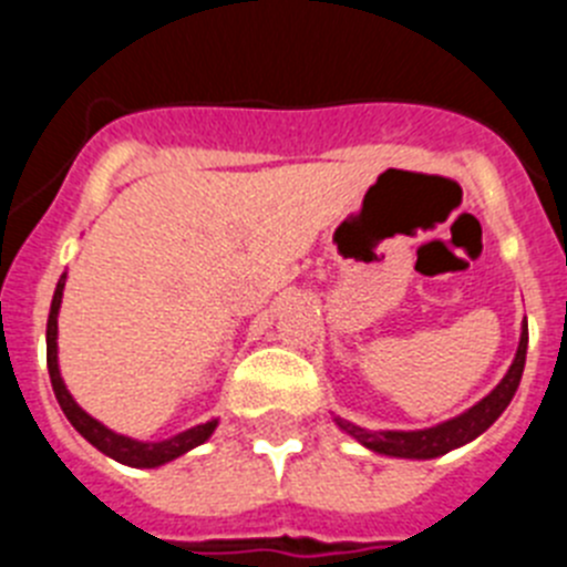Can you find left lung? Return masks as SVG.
<instances>
[{
	"label": "left lung",
	"mask_w": 567,
	"mask_h": 567,
	"mask_svg": "<svg viewBox=\"0 0 567 567\" xmlns=\"http://www.w3.org/2000/svg\"><path fill=\"white\" fill-rule=\"evenodd\" d=\"M525 352H528V323H523V334H519L514 363H511L505 378L497 383V389L491 394H485L477 405H471L468 412L445 420V423L432 425V429H417V432H369V429H360V425L349 423V420L334 417V423H338L346 434H352L360 445H365L369 452L385 454V457L434 460L440 457V454H449L452 449H460V445L480 437V434L508 409L511 398H514L519 380H523Z\"/></svg>",
	"instance_id": "left-lung-1"
}]
</instances>
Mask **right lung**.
<instances>
[{
	"label": "right lung",
	"mask_w": 567,
	"mask_h": 567,
	"mask_svg": "<svg viewBox=\"0 0 567 567\" xmlns=\"http://www.w3.org/2000/svg\"><path fill=\"white\" fill-rule=\"evenodd\" d=\"M64 278H68V275L59 278L56 292H53V303H50V315H48V372H50V383H53V394H56L59 405H62V412L64 417L70 420V425H73V429H76L90 445H96L99 452L113 457L115 463L133 465V468H158V465L187 454L189 449H195V445L207 443V440L213 437L218 420L195 425V429H187V432L175 434V437L158 440V443H144V440H133V437H124V434L110 432L107 425L99 423L96 417H90L82 405L73 400V394H70L68 385H64L62 372H59V346H56L59 307H62Z\"/></svg>",
	"instance_id": "obj_1"
}]
</instances>
